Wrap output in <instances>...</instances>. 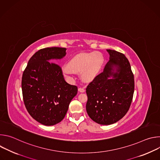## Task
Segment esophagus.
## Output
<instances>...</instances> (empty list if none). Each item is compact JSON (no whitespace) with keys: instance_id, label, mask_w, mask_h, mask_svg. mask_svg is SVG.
Returning <instances> with one entry per match:
<instances>
[{"instance_id":"34e87169","label":"esophagus","mask_w":160,"mask_h":160,"mask_svg":"<svg viewBox=\"0 0 160 160\" xmlns=\"http://www.w3.org/2000/svg\"><path fill=\"white\" fill-rule=\"evenodd\" d=\"M78 91L80 92H84L85 91V89L83 87H79L78 88Z\"/></svg>"}]
</instances>
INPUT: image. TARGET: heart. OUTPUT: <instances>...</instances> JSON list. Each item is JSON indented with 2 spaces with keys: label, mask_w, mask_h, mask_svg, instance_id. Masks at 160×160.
I'll list each match as a JSON object with an SVG mask.
<instances>
[{
  "label": "heart",
  "mask_w": 160,
  "mask_h": 160,
  "mask_svg": "<svg viewBox=\"0 0 160 160\" xmlns=\"http://www.w3.org/2000/svg\"><path fill=\"white\" fill-rule=\"evenodd\" d=\"M104 63V58L98 52H82L73 57L63 67L66 77L72 78L75 73H80L83 80L89 82L99 75Z\"/></svg>",
  "instance_id": "obj_1"
}]
</instances>
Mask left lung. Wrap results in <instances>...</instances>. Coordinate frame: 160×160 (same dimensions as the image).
Masks as SVG:
<instances>
[{"label":"left lung","instance_id":"1","mask_svg":"<svg viewBox=\"0 0 160 160\" xmlns=\"http://www.w3.org/2000/svg\"><path fill=\"white\" fill-rule=\"evenodd\" d=\"M109 61L104 71L86 88V110L95 122L108 125L122 119L128 111L134 92V77L125 56L107 49Z\"/></svg>","mask_w":160,"mask_h":160}]
</instances>
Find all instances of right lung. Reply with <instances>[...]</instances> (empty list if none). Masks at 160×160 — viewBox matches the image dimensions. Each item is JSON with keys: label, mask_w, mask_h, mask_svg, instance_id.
Returning a JSON list of instances; mask_svg holds the SVG:
<instances>
[{"label": "right lung", "mask_w": 160, "mask_h": 160, "mask_svg": "<svg viewBox=\"0 0 160 160\" xmlns=\"http://www.w3.org/2000/svg\"><path fill=\"white\" fill-rule=\"evenodd\" d=\"M66 48H48L30 59L22 73L21 88L25 107L40 123L51 126L62 120L78 88L68 83L58 60L66 55Z\"/></svg>", "instance_id": "right-lung-1"}]
</instances>
